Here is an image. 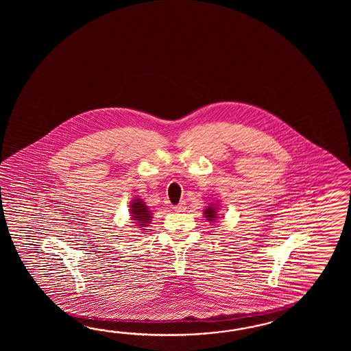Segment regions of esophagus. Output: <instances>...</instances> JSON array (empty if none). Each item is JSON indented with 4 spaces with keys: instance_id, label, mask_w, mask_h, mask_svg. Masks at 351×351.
I'll return each instance as SVG.
<instances>
[{
    "instance_id": "1",
    "label": "esophagus",
    "mask_w": 351,
    "mask_h": 351,
    "mask_svg": "<svg viewBox=\"0 0 351 351\" xmlns=\"http://www.w3.org/2000/svg\"><path fill=\"white\" fill-rule=\"evenodd\" d=\"M186 209V203H184V202H180L179 204L174 206V210H176V212H184Z\"/></svg>"
}]
</instances>
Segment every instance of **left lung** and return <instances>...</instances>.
Wrapping results in <instances>:
<instances>
[{"mask_svg":"<svg viewBox=\"0 0 351 351\" xmlns=\"http://www.w3.org/2000/svg\"><path fill=\"white\" fill-rule=\"evenodd\" d=\"M217 210L218 208L216 207V204H209L208 207H206V209L203 210L204 217L208 219L209 222H216L217 218Z\"/></svg>","mask_w":351,"mask_h":351,"instance_id":"1","label":"left lung"}]
</instances>
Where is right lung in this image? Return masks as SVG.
<instances>
[{
  "instance_id": "1",
  "label": "right lung",
  "mask_w": 351,
  "mask_h": 351,
  "mask_svg": "<svg viewBox=\"0 0 351 351\" xmlns=\"http://www.w3.org/2000/svg\"><path fill=\"white\" fill-rule=\"evenodd\" d=\"M130 216L139 228L145 231V227H148L152 221V212H150L148 206L141 199V198H134L130 203Z\"/></svg>"
}]
</instances>
